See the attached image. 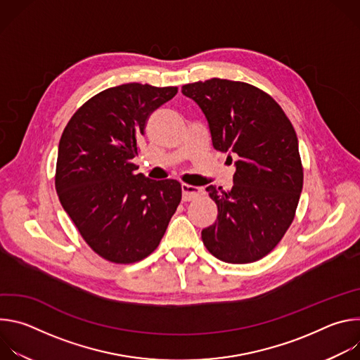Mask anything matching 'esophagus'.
Segmentation results:
<instances>
[{
	"label": "esophagus",
	"mask_w": 360,
	"mask_h": 360,
	"mask_svg": "<svg viewBox=\"0 0 360 360\" xmlns=\"http://www.w3.org/2000/svg\"><path fill=\"white\" fill-rule=\"evenodd\" d=\"M182 199L185 202H189L192 199H195L199 193H200V189L198 186H193V185H188V184H182Z\"/></svg>",
	"instance_id": "esophagus-1"
}]
</instances>
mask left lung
Returning <instances> with one entry per match:
<instances>
[{"label": "left lung", "mask_w": 360, "mask_h": 360, "mask_svg": "<svg viewBox=\"0 0 360 360\" xmlns=\"http://www.w3.org/2000/svg\"><path fill=\"white\" fill-rule=\"evenodd\" d=\"M182 94L202 110L214 148L236 158L232 189L207 188L218 218L202 242L222 262L259 261L289 229L303 186L293 125L269 94L246 82L212 78Z\"/></svg>", "instance_id": "obj_1"}]
</instances>
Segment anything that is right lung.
<instances>
[{
	"label": "right lung",
	"instance_id": "obj_1",
	"mask_svg": "<svg viewBox=\"0 0 360 360\" xmlns=\"http://www.w3.org/2000/svg\"><path fill=\"white\" fill-rule=\"evenodd\" d=\"M176 92L138 82L101 91L61 135L60 202L89 248L110 262L134 264L150 255L181 202L178 181H152L132 162L149 115Z\"/></svg>",
	"mask_w": 360,
	"mask_h": 360
}]
</instances>
